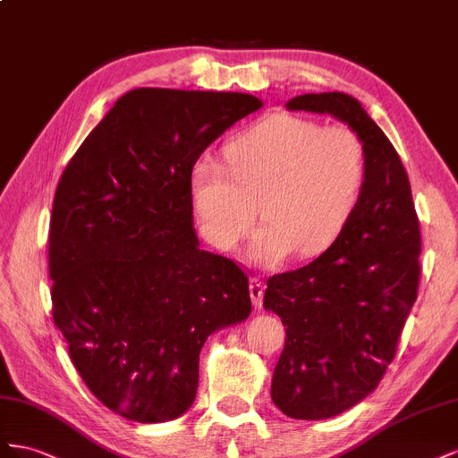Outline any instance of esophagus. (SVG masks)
Segmentation results:
<instances>
[{
	"mask_svg": "<svg viewBox=\"0 0 458 458\" xmlns=\"http://www.w3.org/2000/svg\"><path fill=\"white\" fill-rule=\"evenodd\" d=\"M263 293H265V284L259 278H253L250 282V295H251V301H253L255 309L263 307Z\"/></svg>",
	"mask_w": 458,
	"mask_h": 458,
	"instance_id": "34e87169",
	"label": "esophagus"
}]
</instances>
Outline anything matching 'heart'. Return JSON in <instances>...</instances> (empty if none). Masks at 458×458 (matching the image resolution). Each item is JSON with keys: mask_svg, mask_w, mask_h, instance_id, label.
Returning <instances> with one entry per match:
<instances>
[{"mask_svg": "<svg viewBox=\"0 0 458 458\" xmlns=\"http://www.w3.org/2000/svg\"><path fill=\"white\" fill-rule=\"evenodd\" d=\"M226 163L203 155L191 165L190 195L203 236L236 250L257 220L250 259L276 267L297 251L328 250L355 213L367 176V153L347 126H320L276 113L233 136Z\"/></svg>", "mask_w": 458, "mask_h": 458, "instance_id": "obj_1", "label": "heart"}]
</instances>
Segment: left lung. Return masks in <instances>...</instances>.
Listing matches in <instances>:
<instances>
[{
  "mask_svg": "<svg viewBox=\"0 0 458 458\" xmlns=\"http://www.w3.org/2000/svg\"><path fill=\"white\" fill-rule=\"evenodd\" d=\"M285 109L332 114L367 153L364 186L344 232L307 267L268 278L263 301L285 326L272 401L290 418L322 420L369 397L394 360L418 293L420 228L407 171L355 98L305 94Z\"/></svg>",
  "mask_w": 458,
  "mask_h": 458,
  "instance_id": "obj_1",
  "label": "left lung"
}]
</instances>
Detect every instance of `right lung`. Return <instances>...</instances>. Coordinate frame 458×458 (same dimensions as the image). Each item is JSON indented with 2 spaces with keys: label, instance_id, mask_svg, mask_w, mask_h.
I'll use <instances>...</instances> for the list:
<instances>
[{
  "label": "right lung",
  "instance_id": "obj_1",
  "mask_svg": "<svg viewBox=\"0 0 458 458\" xmlns=\"http://www.w3.org/2000/svg\"><path fill=\"white\" fill-rule=\"evenodd\" d=\"M263 101L128 91L64 168L49 225L54 322L88 389L128 420L184 414L207 337L251 312L247 276L199 250L191 165Z\"/></svg>",
  "mask_w": 458,
  "mask_h": 458
}]
</instances>
